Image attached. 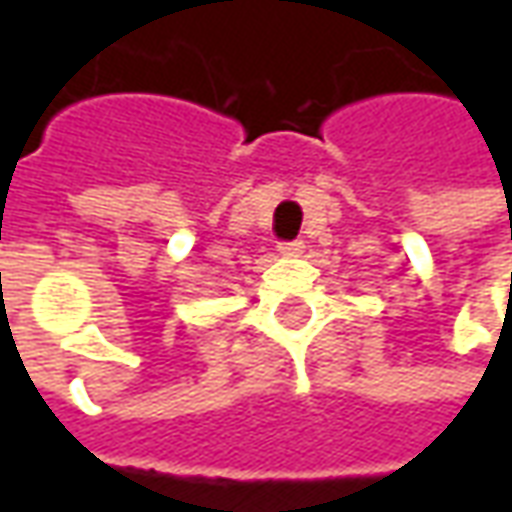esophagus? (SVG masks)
<instances>
[{
  "mask_svg": "<svg viewBox=\"0 0 512 512\" xmlns=\"http://www.w3.org/2000/svg\"><path fill=\"white\" fill-rule=\"evenodd\" d=\"M279 255L285 257H301L304 255V241H290V244H279Z\"/></svg>",
  "mask_w": 512,
  "mask_h": 512,
  "instance_id": "esophagus-1",
  "label": "esophagus"
}]
</instances>
